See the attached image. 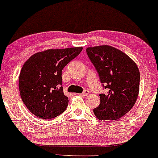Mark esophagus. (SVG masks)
Segmentation results:
<instances>
[{
	"mask_svg": "<svg viewBox=\"0 0 158 158\" xmlns=\"http://www.w3.org/2000/svg\"><path fill=\"white\" fill-rule=\"evenodd\" d=\"M88 94H89V91L88 90H85L82 93L79 94V95H81V96H82V97H85V96H87V95H88Z\"/></svg>",
	"mask_w": 158,
	"mask_h": 158,
	"instance_id": "obj_1",
	"label": "esophagus"
}]
</instances>
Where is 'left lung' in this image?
<instances>
[{"instance_id": "obj_1", "label": "left lung", "mask_w": 158, "mask_h": 158, "mask_svg": "<svg viewBox=\"0 0 158 158\" xmlns=\"http://www.w3.org/2000/svg\"><path fill=\"white\" fill-rule=\"evenodd\" d=\"M106 93L93 109L100 120H117L132 109L139 93L140 72L135 63L118 49L108 45L86 49Z\"/></svg>"}]
</instances>
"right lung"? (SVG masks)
<instances>
[{
  "mask_svg": "<svg viewBox=\"0 0 158 158\" xmlns=\"http://www.w3.org/2000/svg\"><path fill=\"white\" fill-rule=\"evenodd\" d=\"M82 47L50 49L37 52L24 63L19 77L21 98L41 119L55 118L64 111L69 98L63 90L62 70Z\"/></svg>",
  "mask_w": 158,
  "mask_h": 158,
  "instance_id": "add662e5",
  "label": "right lung"
}]
</instances>
